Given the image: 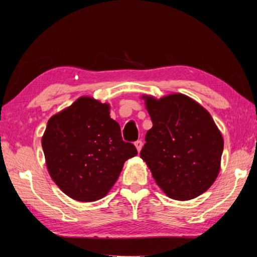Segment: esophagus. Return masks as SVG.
I'll list each match as a JSON object with an SVG mask.
<instances>
[{"mask_svg":"<svg viewBox=\"0 0 257 257\" xmlns=\"http://www.w3.org/2000/svg\"><path fill=\"white\" fill-rule=\"evenodd\" d=\"M135 147H136L137 152H140L142 150V147H143V142H142V141H136L135 142Z\"/></svg>","mask_w":257,"mask_h":257,"instance_id":"esophagus-1","label":"esophagus"}]
</instances>
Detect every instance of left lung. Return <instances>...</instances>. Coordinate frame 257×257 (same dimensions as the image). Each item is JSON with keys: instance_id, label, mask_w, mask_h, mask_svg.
<instances>
[{"instance_id": "obj_1", "label": "left lung", "mask_w": 257, "mask_h": 257, "mask_svg": "<svg viewBox=\"0 0 257 257\" xmlns=\"http://www.w3.org/2000/svg\"><path fill=\"white\" fill-rule=\"evenodd\" d=\"M151 116L141 158L168 197L188 201L208 190L220 171L224 140L212 116L182 93L142 95Z\"/></svg>"}]
</instances>
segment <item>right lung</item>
Returning <instances> with one entry per match:
<instances>
[{
  "label": "right lung",
  "instance_id": "right-lung-1",
  "mask_svg": "<svg viewBox=\"0 0 257 257\" xmlns=\"http://www.w3.org/2000/svg\"><path fill=\"white\" fill-rule=\"evenodd\" d=\"M41 145L53 181L79 202L105 197L125 160L137 155L132 143L122 141L109 105L87 95L49 118Z\"/></svg>",
  "mask_w": 257,
  "mask_h": 257
}]
</instances>
